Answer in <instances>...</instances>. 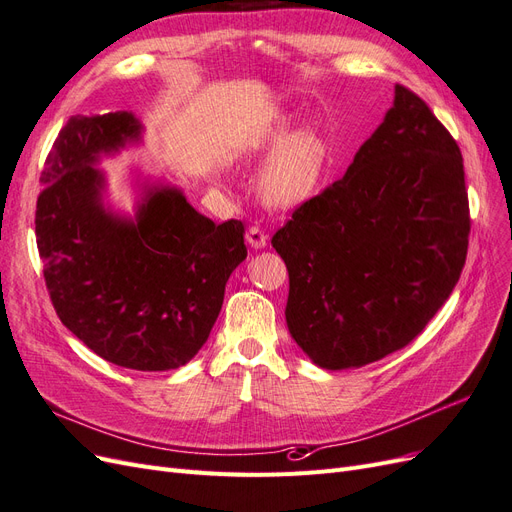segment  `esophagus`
I'll list each match as a JSON object with an SVG mask.
<instances>
[{"label": "esophagus", "mask_w": 512, "mask_h": 512, "mask_svg": "<svg viewBox=\"0 0 512 512\" xmlns=\"http://www.w3.org/2000/svg\"><path fill=\"white\" fill-rule=\"evenodd\" d=\"M245 241H247V245L254 247V250H262V247L267 245V235H265V230L258 228V226H252L250 230L245 232Z\"/></svg>", "instance_id": "34e87169"}]
</instances>
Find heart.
Listing matches in <instances>:
<instances>
[{"mask_svg":"<svg viewBox=\"0 0 512 512\" xmlns=\"http://www.w3.org/2000/svg\"><path fill=\"white\" fill-rule=\"evenodd\" d=\"M271 153L258 175V194L273 209H294L312 200L329 170L331 149L312 130L294 132V121L282 108H269L237 134L235 158H262Z\"/></svg>","mask_w":512,"mask_h":512,"instance_id":"b5f03b06","label":"heart"}]
</instances>
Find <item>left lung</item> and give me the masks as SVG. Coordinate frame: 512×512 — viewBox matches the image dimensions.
Returning a JSON list of instances; mask_svg holds the SVG:
<instances>
[{
	"label": "left lung",
	"instance_id": "1",
	"mask_svg": "<svg viewBox=\"0 0 512 512\" xmlns=\"http://www.w3.org/2000/svg\"><path fill=\"white\" fill-rule=\"evenodd\" d=\"M468 235L461 151L429 106L395 85L346 175L273 235L292 339L331 371L404 348L459 282Z\"/></svg>",
	"mask_w": 512,
	"mask_h": 512
}]
</instances>
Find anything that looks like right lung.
<instances>
[{"mask_svg":"<svg viewBox=\"0 0 512 512\" xmlns=\"http://www.w3.org/2000/svg\"><path fill=\"white\" fill-rule=\"evenodd\" d=\"M132 111L74 115L42 170L36 241L59 320L104 361L168 371L194 359L247 256L243 224H215L183 190L134 168L132 211L108 198L102 160L143 145Z\"/></svg>","mask_w":512,"mask_h":512,"instance_id":"right-lung-1","label":"right lung"}]
</instances>
